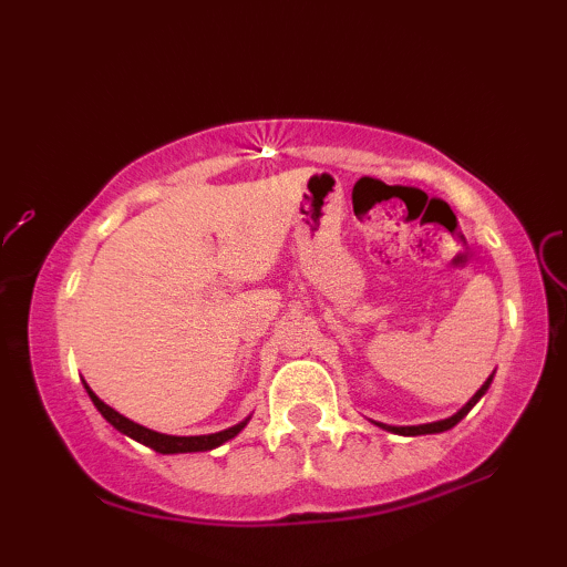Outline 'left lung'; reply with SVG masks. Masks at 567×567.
I'll list each match as a JSON object with an SVG mask.
<instances>
[{"instance_id":"1","label":"left lung","mask_w":567,"mask_h":567,"mask_svg":"<svg viewBox=\"0 0 567 567\" xmlns=\"http://www.w3.org/2000/svg\"><path fill=\"white\" fill-rule=\"evenodd\" d=\"M491 382H493V374L485 379V384L480 386V390L472 394V398L467 400V405H462L460 410H456L454 415H449V417H444V421H433V423H421V425H386V423H377L379 429H384V431H392V433H400V436H425V433H441V431H449V429H454L456 423L462 421L464 415L470 413L472 408L477 405L480 402V398H483V394L487 392V386H491Z\"/></svg>"}]
</instances>
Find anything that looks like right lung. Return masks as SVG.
Returning <instances> with one entry per match:
<instances>
[{
    "instance_id": "1",
    "label": "right lung",
    "mask_w": 567,
    "mask_h": 567,
    "mask_svg": "<svg viewBox=\"0 0 567 567\" xmlns=\"http://www.w3.org/2000/svg\"><path fill=\"white\" fill-rule=\"evenodd\" d=\"M84 390H87L92 405L100 410V415L105 417L107 423L113 425L115 431L126 433L128 439L138 441V444L154 449V452L159 454H188V452H212V449L227 444L229 439H235L239 431L245 429L247 421H250V415L245 417V421H239L237 425H231V429H224L219 433H206V436H167V433H159V431H152L146 429V425H138L134 421H128L126 415H121L118 410H113L111 405H105L103 400L97 398L95 392L90 390V384L84 382Z\"/></svg>"
}]
</instances>
